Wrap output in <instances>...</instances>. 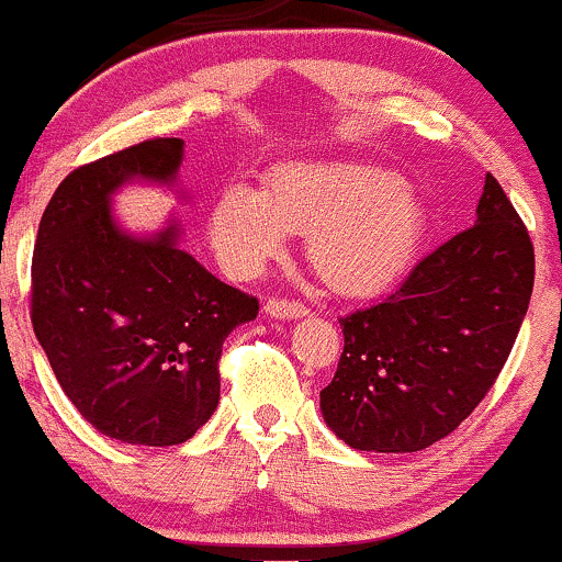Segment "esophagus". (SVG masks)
Returning a JSON list of instances; mask_svg holds the SVG:
<instances>
[{
  "mask_svg": "<svg viewBox=\"0 0 562 562\" xmlns=\"http://www.w3.org/2000/svg\"><path fill=\"white\" fill-rule=\"evenodd\" d=\"M263 312L274 319H301L308 314L303 303L290 301V299H269L267 306H263Z\"/></svg>",
  "mask_w": 562,
  "mask_h": 562,
  "instance_id": "obj_1",
  "label": "esophagus"
}]
</instances>
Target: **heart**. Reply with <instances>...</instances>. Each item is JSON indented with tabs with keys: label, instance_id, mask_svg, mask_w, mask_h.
Masks as SVG:
<instances>
[{
	"label": "heart",
	"instance_id": "1",
	"mask_svg": "<svg viewBox=\"0 0 562 562\" xmlns=\"http://www.w3.org/2000/svg\"><path fill=\"white\" fill-rule=\"evenodd\" d=\"M285 232H303L306 259L325 285L375 295L420 256L428 211L396 171L364 160L282 164L261 192L229 184L214 200L211 245L232 274H256L277 259Z\"/></svg>",
	"mask_w": 562,
	"mask_h": 562
}]
</instances>
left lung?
Returning <instances> with one entry per match:
<instances>
[{"instance_id": "8db88e82", "label": "left lung", "mask_w": 562, "mask_h": 562, "mask_svg": "<svg viewBox=\"0 0 562 562\" xmlns=\"http://www.w3.org/2000/svg\"><path fill=\"white\" fill-rule=\"evenodd\" d=\"M475 216L396 293L340 317L344 353L319 406L351 449H428L499 378L531 301L533 245L492 173Z\"/></svg>"}]
</instances>
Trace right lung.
<instances>
[{
  "mask_svg": "<svg viewBox=\"0 0 562 562\" xmlns=\"http://www.w3.org/2000/svg\"><path fill=\"white\" fill-rule=\"evenodd\" d=\"M182 147L145 139L70 171L31 263V322L57 383L100 434L139 447H173L209 423L224 340L259 314L254 295L179 248L177 222L156 237L115 224L113 192L132 179L173 182Z\"/></svg>",
  "mask_w": 562,
  "mask_h": 562,
  "instance_id": "right-lung-1",
  "label": "right lung"
}]
</instances>
